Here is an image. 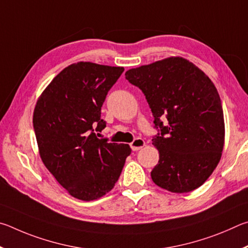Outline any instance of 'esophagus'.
<instances>
[{
	"label": "esophagus",
	"mask_w": 248,
	"mask_h": 248,
	"mask_svg": "<svg viewBox=\"0 0 248 248\" xmlns=\"http://www.w3.org/2000/svg\"><path fill=\"white\" fill-rule=\"evenodd\" d=\"M145 140H141V138H136V140H134V141L131 144V148L134 150V151H137L141 149L142 147L145 146Z\"/></svg>",
	"instance_id": "obj_1"
}]
</instances>
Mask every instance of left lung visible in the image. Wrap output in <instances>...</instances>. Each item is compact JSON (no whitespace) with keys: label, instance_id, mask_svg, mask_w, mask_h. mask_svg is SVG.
<instances>
[{"label":"left lung","instance_id":"8db88e82","mask_svg":"<svg viewBox=\"0 0 248 248\" xmlns=\"http://www.w3.org/2000/svg\"><path fill=\"white\" fill-rule=\"evenodd\" d=\"M125 76L146 95L161 131L153 138L159 151L154 183L180 194L198 188L218 166L224 146L222 104L214 82L181 56L128 69Z\"/></svg>","mask_w":248,"mask_h":248}]
</instances>
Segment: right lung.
Listing matches in <instances>:
<instances>
[{
  "label": "right lung",
  "mask_w": 248,
  "mask_h": 248,
  "mask_svg": "<svg viewBox=\"0 0 248 248\" xmlns=\"http://www.w3.org/2000/svg\"><path fill=\"white\" fill-rule=\"evenodd\" d=\"M124 67L91 62L68 65L42 91L32 123L43 164L71 196L99 199L114 187L127 144L108 142L93 133L106 127L101 107Z\"/></svg>",
  "instance_id": "1"
}]
</instances>
